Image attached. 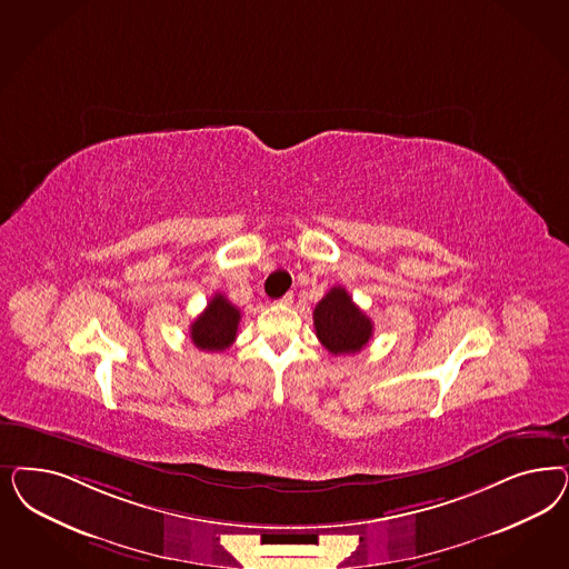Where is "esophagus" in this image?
Segmentation results:
<instances>
[{
    "label": "esophagus",
    "instance_id": "esophagus-1",
    "mask_svg": "<svg viewBox=\"0 0 569 569\" xmlns=\"http://www.w3.org/2000/svg\"><path fill=\"white\" fill-rule=\"evenodd\" d=\"M280 306H291L293 303V293H287L282 299H278Z\"/></svg>",
    "mask_w": 569,
    "mask_h": 569
}]
</instances>
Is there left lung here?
Here are the masks:
<instances>
[{"label":"left lung","instance_id":"obj_1","mask_svg":"<svg viewBox=\"0 0 569 569\" xmlns=\"http://www.w3.org/2000/svg\"><path fill=\"white\" fill-rule=\"evenodd\" d=\"M313 329L320 343L335 356L356 353L367 348L372 322L343 287H332L313 310Z\"/></svg>","mask_w":569,"mask_h":569}]
</instances>
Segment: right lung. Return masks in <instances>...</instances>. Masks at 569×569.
Masks as SVG:
<instances>
[{
	"label": "right lung",
	"instance_id": "add662e5",
	"mask_svg": "<svg viewBox=\"0 0 569 569\" xmlns=\"http://www.w3.org/2000/svg\"><path fill=\"white\" fill-rule=\"evenodd\" d=\"M240 310L223 295H213L204 312L190 325V339L202 351H223L237 339Z\"/></svg>",
	"mask_w": 569,
	"mask_h": 569
}]
</instances>
